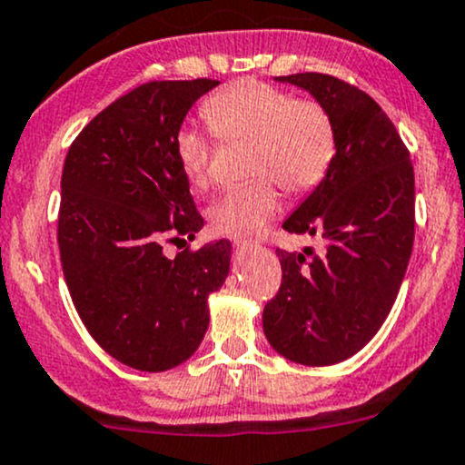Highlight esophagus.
<instances>
[{
    "label": "esophagus",
    "mask_w": 465,
    "mask_h": 465,
    "mask_svg": "<svg viewBox=\"0 0 465 465\" xmlns=\"http://www.w3.org/2000/svg\"><path fill=\"white\" fill-rule=\"evenodd\" d=\"M232 245H237V248H250V245H256V242L248 237H232Z\"/></svg>",
    "instance_id": "1"
}]
</instances>
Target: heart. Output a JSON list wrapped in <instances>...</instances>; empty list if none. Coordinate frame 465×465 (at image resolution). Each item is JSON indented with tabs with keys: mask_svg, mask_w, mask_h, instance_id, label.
I'll return each instance as SVG.
<instances>
[{
	"mask_svg": "<svg viewBox=\"0 0 465 465\" xmlns=\"http://www.w3.org/2000/svg\"><path fill=\"white\" fill-rule=\"evenodd\" d=\"M202 117L223 141H250L248 176L254 178L222 193L209 209L211 228L220 234H259L281 206L274 183L289 193H307L324 180L335 156L326 108L265 82H232L202 104ZM173 154L191 187H209L213 145L200 130L180 125Z\"/></svg>",
	"mask_w": 465,
	"mask_h": 465,
	"instance_id": "heart-1",
	"label": "heart"
}]
</instances>
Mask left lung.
<instances>
[{"mask_svg": "<svg viewBox=\"0 0 465 465\" xmlns=\"http://www.w3.org/2000/svg\"><path fill=\"white\" fill-rule=\"evenodd\" d=\"M276 80L326 108L337 145L329 173L282 223L324 248L276 250L282 282L263 309V331L289 361L332 365L361 351L394 307L416 232L413 165L368 93L313 71Z\"/></svg>", "mask_w": 465, "mask_h": 465, "instance_id": "8db88e82", "label": "left lung"}]
</instances>
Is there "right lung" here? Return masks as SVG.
<instances>
[{
  "label": "right lung",
  "mask_w": 465,
  "mask_h": 465,
  "mask_svg": "<svg viewBox=\"0 0 465 465\" xmlns=\"http://www.w3.org/2000/svg\"><path fill=\"white\" fill-rule=\"evenodd\" d=\"M217 84L145 82L95 114L64 158L58 248L71 300L93 340L143 372H165L198 351L209 296L231 270L226 239L173 259L163 252L204 226L173 136Z\"/></svg>",
  "instance_id": "1"
}]
</instances>
